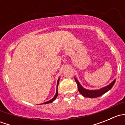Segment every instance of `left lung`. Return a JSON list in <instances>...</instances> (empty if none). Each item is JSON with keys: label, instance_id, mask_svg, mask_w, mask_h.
Listing matches in <instances>:
<instances>
[{"label": "left lung", "instance_id": "obj_1", "mask_svg": "<svg viewBox=\"0 0 125 125\" xmlns=\"http://www.w3.org/2000/svg\"><path fill=\"white\" fill-rule=\"evenodd\" d=\"M75 82L77 83V84L78 91H79V93H80L83 96L85 97L95 98L101 96L103 94H104V93H106V92H108V91L110 90L112 88V87L113 86V85H114V83H115V79L114 80H113V81L109 85H108V86L103 87V88H101V89H97V90H89V89H85L82 86V85H80V83L79 82V81L77 80V79L75 77Z\"/></svg>", "mask_w": 125, "mask_h": 125}]
</instances>
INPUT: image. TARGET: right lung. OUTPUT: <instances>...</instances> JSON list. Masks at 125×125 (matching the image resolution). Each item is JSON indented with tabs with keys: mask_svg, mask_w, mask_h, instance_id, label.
<instances>
[{
	"mask_svg": "<svg viewBox=\"0 0 125 125\" xmlns=\"http://www.w3.org/2000/svg\"><path fill=\"white\" fill-rule=\"evenodd\" d=\"M59 80H60V78H59V79H58V81H57V90H56V94H55L54 97L53 98H52V99H51L50 100H49V101L46 102H45V103H43V104H48V103H52V102L54 101V100H55V99H56V97H57L58 95V90H57V88H58V85H59Z\"/></svg>",
	"mask_w": 125,
	"mask_h": 125,
	"instance_id": "add662e5",
	"label": "right lung"
}]
</instances>
